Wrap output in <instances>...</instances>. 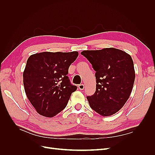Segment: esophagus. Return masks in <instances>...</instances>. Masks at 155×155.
<instances>
[{
  "label": "esophagus",
  "instance_id": "34e87169",
  "mask_svg": "<svg viewBox=\"0 0 155 155\" xmlns=\"http://www.w3.org/2000/svg\"><path fill=\"white\" fill-rule=\"evenodd\" d=\"M78 88L79 90H83L84 88H85V85H84V84H80V85H78Z\"/></svg>",
  "mask_w": 155,
  "mask_h": 155
}]
</instances>
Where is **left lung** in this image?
Masks as SVG:
<instances>
[{
  "label": "left lung",
  "instance_id": "left-lung-1",
  "mask_svg": "<svg viewBox=\"0 0 155 155\" xmlns=\"http://www.w3.org/2000/svg\"><path fill=\"white\" fill-rule=\"evenodd\" d=\"M96 71V92L87 96L91 107L103 116L115 114L132 92L135 72L130 55L114 48L81 52Z\"/></svg>",
  "mask_w": 155,
  "mask_h": 155
}]
</instances>
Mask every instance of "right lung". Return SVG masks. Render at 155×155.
I'll return each mask as SVG.
<instances>
[{
    "instance_id": "obj_1",
    "label": "right lung",
    "mask_w": 155,
    "mask_h": 155,
    "mask_svg": "<svg viewBox=\"0 0 155 155\" xmlns=\"http://www.w3.org/2000/svg\"><path fill=\"white\" fill-rule=\"evenodd\" d=\"M78 56V51L33 54L23 72L27 97L36 111L51 118L66 107L77 87L70 83L68 68Z\"/></svg>"
}]
</instances>
